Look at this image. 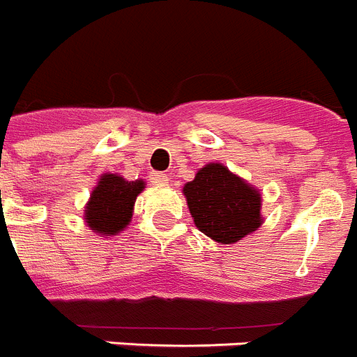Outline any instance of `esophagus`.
I'll return each mask as SVG.
<instances>
[{"label": "esophagus", "mask_w": 357, "mask_h": 357, "mask_svg": "<svg viewBox=\"0 0 357 357\" xmlns=\"http://www.w3.org/2000/svg\"><path fill=\"white\" fill-rule=\"evenodd\" d=\"M150 182L155 185H168L169 182V176L166 173H160V172H153L150 173Z\"/></svg>", "instance_id": "obj_1"}]
</instances>
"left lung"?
<instances>
[{
    "instance_id": "left-lung-1",
    "label": "left lung",
    "mask_w": 357,
    "mask_h": 357,
    "mask_svg": "<svg viewBox=\"0 0 357 357\" xmlns=\"http://www.w3.org/2000/svg\"><path fill=\"white\" fill-rule=\"evenodd\" d=\"M198 229L218 243H236L261 225V195L222 164H207L184 185Z\"/></svg>"
}]
</instances>
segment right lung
<instances>
[{
    "instance_id": "obj_1",
    "label": "right lung",
    "mask_w": 357,
    "mask_h": 357,
    "mask_svg": "<svg viewBox=\"0 0 357 357\" xmlns=\"http://www.w3.org/2000/svg\"><path fill=\"white\" fill-rule=\"evenodd\" d=\"M143 189V181L128 182L119 175H103L85 206L87 225L103 236L118 234L130 222L134 202Z\"/></svg>"
}]
</instances>
